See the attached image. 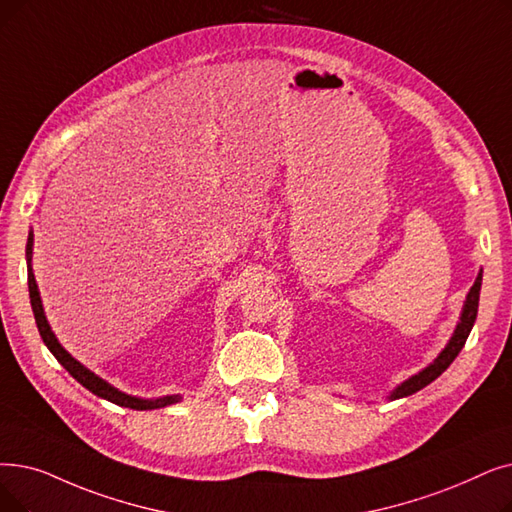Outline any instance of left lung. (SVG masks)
Returning a JSON list of instances; mask_svg holds the SVG:
<instances>
[{"mask_svg": "<svg viewBox=\"0 0 512 512\" xmlns=\"http://www.w3.org/2000/svg\"><path fill=\"white\" fill-rule=\"evenodd\" d=\"M481 280H483V270H479V274H477V278H475V284L471 286L469 295H466V299H464V305H462V311H460V320H458V324H456V328H454V332H452V337H450L448 345L441 349V353L437 355V358H435L427 368H422L420 372L412 374L410 379H406L404 383H399V385L387 395V399H391V402H393V399L408 397V395L420 391L422 387L431 385V383L437 379V376H439L441 372H446L448 366L456 360V355H458L460 349L464 347L466 339H469L471 330H473V324H475V320H477Z\"/></svg>", "mask_w": 512, "mask_h": 512, "instance_id": "1", "label": "left lung"}]
</instances>
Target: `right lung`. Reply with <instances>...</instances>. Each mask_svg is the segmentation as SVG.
Masks as SVG:
<instances>
[{
	"mask_svg": "<svg viewBox=\"0 0 512 512\" xmlns=\"http://www.w3.org/2000/svg\"><path fill=\"white\" fill-rule=\"evenodd\" d=\"M33 238H35L33 230H29V238H27V274H29V297H31L35 324H37V330H39L43 343H46V347L52 351L54 358L66 370H69L73 379L77 383H81L87 391H92L94 395L106 399V402H113L117 406L131 408V410H157V408H165V406L182 402V395H163V397H150V399L138 397V395H129V393L113 387L108 381H104L102 376H98L90 368H85L79 360H75L73 355L60 345V341L56 339L54 330H52V326L46 318V311H43L37 280H35V274H33Z\"/></svg>",
	"mask_w": 512,
	"mask_h": 512,
	"instance_id": "obj_1",
	"label": "right lung"
}]
</instances>
